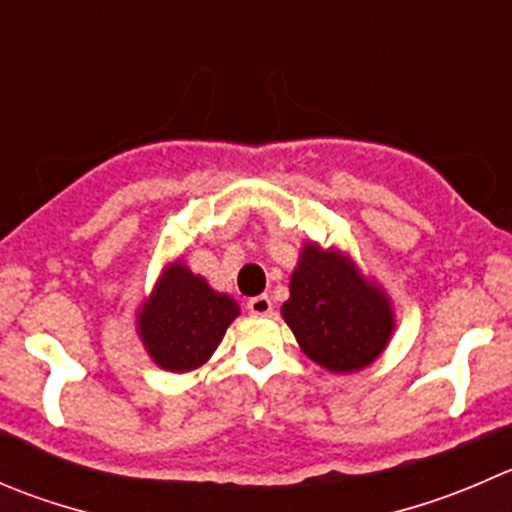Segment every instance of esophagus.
Here are the masks:
<instances>
[{"instance_id":"34e87169","label":"esophagus","mask_w":512,"mask_h":512,"mask_svg":"<svg viewBox=\"0 0 512 512\" xmlns=\"http://www.w3.org/2000/svg\"><path fill=\"white\" fill-rule=\"evenodd\" d=\"M247 310L252 315H272V300L267 295H257L247 302Z\"/></svg>"}]
</instances>
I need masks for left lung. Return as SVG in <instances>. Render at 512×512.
Returning <instances> with one entry per match:
<instances>
[{
    "mask_svg": "<svg viewBox=\"0 0 512 512\" xmlns=\"http://www.w3.org/2000/svg\"><path fill=\"white\" fill-rule=\"evenodd\" d=\"M282 317L302 352L332 372L375 362L395 330L388 295L365 280L350 257L315 242L302 247Z\"/></svg>",
    "mask_w": 512,
    "mask_h": 512,
    "instance_id": "obj_1",
    "label": "left lung"
}]
</instances>
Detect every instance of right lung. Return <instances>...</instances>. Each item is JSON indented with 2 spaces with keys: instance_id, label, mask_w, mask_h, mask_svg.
<instances>
[{
  "instance_id": "right-lung-1",
  "label": "right lung",
  "mask_w": 512,
  "mask_h": 512,
  "mask_svg": "<svg viewBox=\"0 0 512 512\" xmlns=\"http://www.w3.org/2000/svg\"><path fill=\"white\" fill-rule=\"evenodd\" d=\"M237 315L240 307L230 295L215 292L205 277L175 262L142 305L137 332L162 370L190 372L210 360Z\"/></svg>"
}]
</instances>
